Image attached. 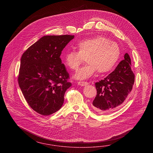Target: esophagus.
Wrapping results in <instances>:
<instances>
[{"mask_svg":"<svg viewBox=\"0 0 153 153\" xmlns=\"http://www.w3.org/2000/svg\"><path fill=\"white\" fill-rule=\"evenodd\" d=\"M79 85L82 86H85L88 85V82H85V81H79L77 82Z\"/></svg>","mask_w":153,"mask_h":153,"instance_id":"obj_1","label":"esophagus"}]
</instances>
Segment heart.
<instances>
[{"instance_id":"1","label":"heart","mask_w":153,"mask_h":153,"mask_svg":"<svg viewBox=\"0 0 153 153\" xmlns=\"http://www.w3.org/2000/svg\"><path fill=\"white\" fill-rule=\"evenodd\" d=\"M75 48L77 52H66L63 61L71 70H76L86 59L88 64L77 70L74 76L77 79H88L97 71L99 74L108 72L116 65L120 56L118 44L102 36L83 40Z\"/></svg>"}]
</instances>
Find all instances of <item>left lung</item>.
I'll list each match as a JSON object with an SVG mask.
<instances>
[{"instance_id":"obj_1","label":"left lung","mask_w":153,"mask_h":153,"mask_svg":"<svg viewBox=\"0 0 153 153\" xmlns=\"http://www.w3.org/2000/svg\"><path fill=\"white\" fill-rule=\"evenodd\" d=\"M111 73L95 83L97 95L93 102L94 109L99 113L114 111L122 105L131 93L134 82L130 56L126 53Z\"/></svg>"}]
</instances>
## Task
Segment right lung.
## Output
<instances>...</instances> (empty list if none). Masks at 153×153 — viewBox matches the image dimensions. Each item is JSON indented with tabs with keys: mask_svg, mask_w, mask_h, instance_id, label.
<instances>
[{
	"mask_svg": "<svg viewBox=\"0 0 153 153\" xmlns=\"http://www.w3.org/2000/svg\"><path fill=\"white\" fill-rule=\"evenodd\" d=\"M74 35L44 36L23 53L18 77L19 86L34 111L48 116L59 110L66 90L71 86L62 63V51Z\"/></svg>",
	"mask_w": 153,
	"mask_h": 153,
	"instance_id": "add662e5",
	"label": "right lung"
}]
</instances>
